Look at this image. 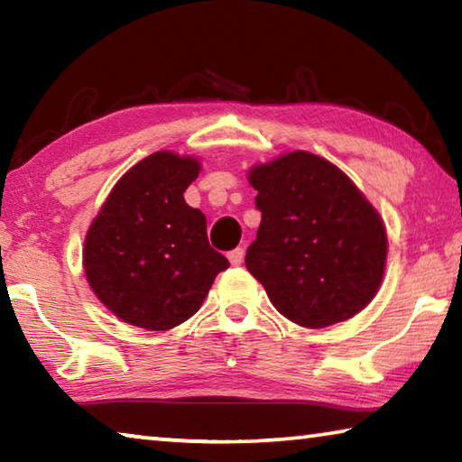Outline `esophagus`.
Here are the masks:
<instances>
[{"label": "esophagus", "instance_id": "obj_1", "mask_svg": "<svg viewBox=\"0 0 462 462\" xmlns=\"http://www.w3.org/2000/svg\"><path fill=\"white\" fill-rule=\"evenodd\" d=\"M242 259H245V248H234L228 253V261L232 263V267H238Z\"/></svg>", "mask_w": 462, "mask_h": 462}]
</instances>
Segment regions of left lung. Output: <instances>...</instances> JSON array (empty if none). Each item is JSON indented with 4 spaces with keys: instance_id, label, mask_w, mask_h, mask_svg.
<instances>
[{
    "instance_id": "8db88e82",
    "label": "left lung",
    "mask_w": 462,
    "mask_h": 462,
    "mask_svg": "<svg viewBox=\"0 0 462 462\" xmlns=\"http://www.w3.org/2000/svg\"><path fill=\"white\" fill-rule=\"evenodd\" d=\"M261 226L246 269L279 314L326 328L369 306L385 273L387 234L356 185L322 156L287 152L248 171Z\"/></svg>"
}]
</instances>
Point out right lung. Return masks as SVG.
Here are the masks:
<instances>
[{"mask_svg":"<svg viewBox=\"0 0 462 462\" xmlns=\"http://www.w3.org/2000/svg\"><path fill=\"white\" fill-rule=\"evenodd\" d=\"M199 161L152 152L132 167L91 222L83 269L99 301L126 324L171 330L201 308L228 259L208 242V222L183 193Z\"/></svg>","mask_w":462,"mask_h":462,"instance_id":"1","label":"right lung"}]
</instances>
